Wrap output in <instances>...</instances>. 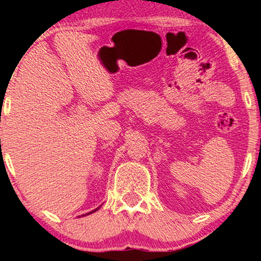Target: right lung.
I'll use <instances>...</instances> for the list:
<instances>
[{
	"label": "right lung",
	"instance_id": "obj_1",
	"mask_svg": "<svg viewBox=\"0 0 261 261\" xmlns=\"http://www.w3.org/2000/svg\"><path fill=\"white\" fill-rule=\"evenodd\" d=\"M99 209V206H98V208H96L95 210H92V212H90V213H88V214H85V215H90V214H92V213H95L96 212V210H98ZM85 215H82V216H85ZM78 217H80V216H78Z\"/></svg>",
	"mask_w": 261,
	"mask_h": 261
}]
</instances>
